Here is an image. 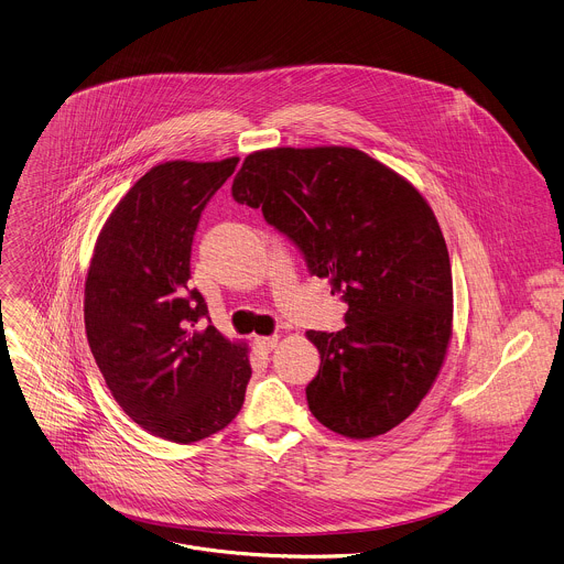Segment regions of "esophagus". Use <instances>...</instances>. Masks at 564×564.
<instances>
[{"instance_id": "esophagus-1", "label": "esophagus", "mask_w": 564, "mask_h": 564, "mask_svg": "<svg viewBox=\"0 0 564 564\" xmlns=\"http://www.w3.org/2000/svg\"><path fill=\"white\" fill-rule=\"evenodd\" d=\"M276 345H279V336H263V338H257V347H259L261 351H272Z\"/></svg>"}]
</instances>
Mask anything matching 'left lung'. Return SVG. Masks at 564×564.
<instances>
[{
	"label": "left lung",
	"instance_id": "obj_1",
	"mask_svg": "<svg viewBox=\"0 0 564 564\" xmlns=\"http://www.w3.org/2000/svg\"><path fill=\"white\" fill-rule=\"evenodd\" d=\"M232 197L303 252L347 303L345 329L307 332L321 354L312 415L349 440L402 424L433 389L453 338V272L437 217L400 173L354 147L250 153Z\"/></svg>",
	"mask_w": 564,
	"mask_h": 564
}]
</instances>
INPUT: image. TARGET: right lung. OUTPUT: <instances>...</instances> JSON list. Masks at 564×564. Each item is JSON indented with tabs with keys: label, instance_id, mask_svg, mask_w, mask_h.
Returning <instances> with one entry per match:
<instances>
[{
	"label": "right lung",
	"instance_id": "add662e5",
	"mask_svg": "<svg viewBox=\"0 0 564 564\" xmlns=\"http://www.w3.org/2000/svg\"><path fill=\"white\" fill-rule=\"evenodd\" d=\"M239 158L149 169L107 217L85 279V332L120 409L153 437L193 444L226 429L252 376L246 343L188 288L199 215Z\"/></svg>",
	"mask_w": 564,
	"mask_h": 564
}]
</instances>
